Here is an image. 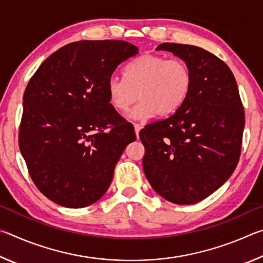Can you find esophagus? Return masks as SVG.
<instances>
[{"label":"esophagus","instance_id":"obj_1","mask_svg":"<svg viewBox=\"0 0 263 263\" xmlns=\"http://www.w3.org/2000/svg\"><path fill=\"white\" fill-rule=\"evenodd\" d=\"M141 130V125L140 124H135V131H136V136L137 138H139V132Z\"/></svg>","mask_w":263,"mask_h":263}]
</instances>
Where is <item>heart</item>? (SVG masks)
I'll return each instance as SVG.
<instances>
[{
	"label": "heart",
	"instance_id": "1",
	"mask_svg": "<svg viewBox=\"0 0 263 263\" xmlns=\"http://www.w3.org/2000/svg\"><path fill=\"white\" fill-rule=\"evenodd\" d=\"M125 80L111 77L108 94L111 105L125 112L135 102H140L131 111L130 118L142 119L174 114L188 96L193 77L184 61L144 54L132 61L124 70Z\"/></svg>",
	"mask_w": 263,
	"mask_h": 263
}]
</instances>
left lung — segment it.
<instances>
[{
  "instance_id": "left-lung-1",
  "label": "left lung",
  "mask_w": 263,
  "mask_h": 263,
  "mask_svg": "<svg viewBox=\"0 0 263 263\" xmlns=\"http://www.w3.org/2000/svg\"><path fill=\"white\" fill-rule=\"evenodd\" d=\"M183 60L193 83L171 117L146 125L142 168L149 184L167 201H202L232 175L241 153L245 111L237 81L224 61L201 47L163 43Z\"/></svg>"
}]
</instances>
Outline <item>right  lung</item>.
<instances>
[{
	"mask_svg": "<svg viewBox=\"0 0 263 263\" xmlns=\"http://www.w3.org/2000/svg\"><path fill=\"white\" fill-rule=\"evenodd\" d=\"M138 54L123 41H81L39 66L23 96L20 149L33 183L52 202L84 208L103 196L119 158L136 140L110 104L108 81Z\"/></svg>",
	"mask_w": 263,
	"mask_h": 263,
	"instance_id": "right-lung-1",
	"label": "right lung"
}]
</instances>
